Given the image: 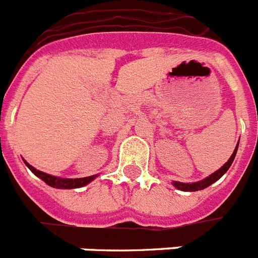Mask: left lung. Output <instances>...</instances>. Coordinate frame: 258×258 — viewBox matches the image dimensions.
<instances>
[{
  "label": "left lung",
  "mask_w": 258,
  "mask_h": 258,
  "mask_svg": "<svg viewBox=\"0 0 258 258\" xmlns=\"http://www.w3.org/2000/svg\"><path fill=\"white\" fill-rule=\"evenodd\" d=\"M237 147H239V142H237V145H236V147H235L234 153H232L231 158H230V159H228V162L224 163V164L221 167V168L218 169V171H215L214 173H211L210 176H208L206 179L201 180V181H197V182L172 181L173 186L179 189V190H184V192H196V190H202V189L208 188L209 185H211L213 182H215V181H217V180L221 179L222 176H223L224 173L227 172L228 168H230L231 164H232V162H234L235 156H236Z\"/></svg>",
  "instance_id": "left-lung-1"
}]
</instances>
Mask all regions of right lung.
Wrapping results in <instances>:
<instances>
[{
	"mask_svg": "<svg viewBox=\"0 0 258 258\" xmlns=\"http://www.w3.org/2000/svg\"><path fill=\"white\" fill-rule=\"evenodd\" d=\"M24 164L31 169V172H34L37 177H40L44 182H47L49 186H53V188L58 189H74V188H81V186L87 185L89 182H91L92 180L98 177V175H92L89 177H81V179H63V177H56V176L48 175L45 172H41L39 169H36L35 167H32L31 164H28L26 160H23Z\"/></svg>",
	"mask_w": 258,
	"mask_h": 258,
	"instance_id": "obj_1",
	"label": "right lung"
}]
</instances>
